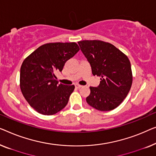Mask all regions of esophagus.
Here are the masks:
<instances>
[{
  "label": "esophagus",
  "mask_w": 156,
  "mask_h": 156,
  "mask_svg": "<svg viewBox=\"0 0 156 156\" xmlns=\"http://www.w3.org/2000/svg\"><path fill=\"white\" fill-rule=\"evenodd\" d=\"M75 87H76V88L79 89V88H80L81 87H82V85H78V84H76V85H75Z\"/></svg>",
  "instance_id": "esophagus-1"
}]
</instances>
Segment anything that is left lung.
Wrapping results in <instances>:
<instances>
[{
  "label": "left lung",
  "instance_id": "left-lung-1",
  "mask_svg": "<svg viewBox=\"0 0 156 156\" xmlns=\"http://www.w3.org/2000/svg\"><path fill=\"white\" fill-rule=\"evenodd\" d=\"M93 76L101 77L98 87H90L87 104L100 111L115 109L123 102L132 84L128 57L112 44L100 40L78 41Z\"/></svg>",
  "mask_w": 156,
  "mask_h": 156
}]
</instances>
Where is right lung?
<instances>
[{
	"label": "right lung",
	"mask_w": 156,
	"mask_h": 156,
	"mask_svg": "<svg viewBox=\"0 0 156 156\" xmlns=\"http://www.w3.org/2000/svg\"><path fill=\"white\" fill-rule=\"evenodd\" d=\"M80 50L75 42L49 43L35 50L20 68V89L37 112L52 115L66 106L73 85L58 84L55 74Z\"/></svg>",
	"instance_id": "right-lung-1"
}]
</instances>
